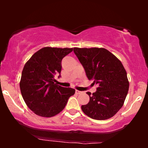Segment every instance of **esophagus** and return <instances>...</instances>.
<instances>
[{"label": "esophagus", "instance_id": "esophagus-1", "mask_svg": "<svg viewBox=\"0 0 148 148\" xmlns=\"http://www.w3.org/2000/svg\"><path fill=\"white\" fill-rule=\"evenodd\" d=\"M75 93L77 94H80L81 93H82V92H80V91H79V90H75Z\"/></svg>", "mask_w": 148, "mask_h": 148}]
</instances>
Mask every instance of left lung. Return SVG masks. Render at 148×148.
<instances>
[{"mask_svg":"<svg viewBox=\"0 0 148 148\" xmlns=\"http://www.w3.org/2000/svg\"><path fill=\"white\" fill-rule=\"evenodd\" d=\"M73 52L82 64L89 80L98 86L90 96V102L82 105L87 116L96 120L112 117L122 108L128 93L129 83L122 62L103 48H74Z\"/></svg>","mask_w":148,"mask_h":148,"instance_id":"obj_1","label":"left lung"}]
</instances>
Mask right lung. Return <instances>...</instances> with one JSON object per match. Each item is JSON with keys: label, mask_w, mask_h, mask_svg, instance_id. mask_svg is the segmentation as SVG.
Returning <instances> with one entry per match:
<instances>
[{"label": "right lung", "mask_w": 148, "mask_h": 148, "mask_svg": "<svg viewBox=\"0 0 148 148\" xmlns=\"http://www.w3.org/2000/svg\"><path fill=\"white\" fill-rule=\"evenodd\" d=\"M73 49L42 48L24 66L19 84L21 93L28 108L38 116L52 117L58 114L75 92L73 88L58 86L54 79L56 73L61 72L62 58Z\"/></svg>", "instance_id": "1"}]
</instances>
